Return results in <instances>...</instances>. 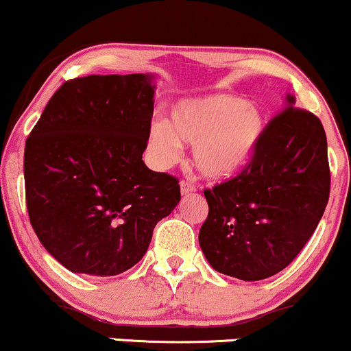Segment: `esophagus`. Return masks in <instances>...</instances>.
I'll return each instance as SVG.
<instances>
[{"mask_svg": "<svg viewBox=\"0 0 351 351\" xmlns=\"http://www.w3.org/2000/svg\"><path fill=\"white\" fill-rule=\"evenodd\" d=\"M180 186H181V193L183 194H189V193H194V191H196V186H194V183H191V181H188V180L181 181Z\"/></svg>", "mask_w": 351, "mask_h": 351, "instance_id": "34e87169", "label": "esophagus"}]
</instances>
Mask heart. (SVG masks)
I'll return each instance as SVG.
<instances>
[{
    "label": "heart",
    "instance_id": "1",
    "mask_svg": "<svg viewBox=\"0 0 351 351\" xmlns=\"http://www.w3.org/2000/svg\"><path fill=\"white\" fill-rule=\"evenodd\" d=\"M264 118L254 104L233 94H208L180 100L171 123L154 119L149 150L160 167L175 163L183 144H193L194 165L208 178H225L254 152Z\"/></svg>",
    "mask_w": 351,
    "mask_h": 351
}]
</instances>
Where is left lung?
<instances>
[{
    "label": "left lung",
    "instance_id": "1",
    "mask_svg": "<svg viewBox=\"0 0 351 351\" xmlns=\"http://www.w3.org/2000/svg\"><path fill=\"white\" fill-rule=\"evenodd\" d=\"M330 194L327 137L316 114L287 105L265 124L237 176L204 189L199 245L217 272L254 282L278 274L313 237Z\"/></svg>",
    "mask_w": 351,
    "mask_h": 351
}]
</instances>
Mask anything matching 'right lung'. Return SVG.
I'll list each match as a JSON object with an SVG mask.
<instances>
[{"label": "right lung", "instance_id": "1", "mask_svg": "<svg viewBox=\"0 0 351 351\" xmlns=\"http://www.w3.org/2000/svg\"><path fill=\"white\" fill-rule=\"evenodd\" d=\"M152 114L149 76H86L58 88L30 131V225L71 272L112 277L131 269L180 202L178 178L143 162Z\"/></svg>", "mask_w": 351, "mask_h": 351}]
</instances>
